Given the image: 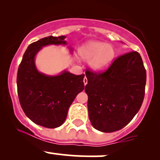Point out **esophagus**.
Returning a JSON list of instances; mask_svg holds the SVG:
<instances>
[{"label": "esophagus", "mask_w": 160, "mask_h": 160, "mask_svg": "<svg viewBox=\"0 0 160 160\" xmlns=\"http://www.w3.org/2000/svg\"><path fill=\"white\" fill-rule=\"evenodd\" d=\"M83 83H84V85H86L87 83H88V78H87L86 77L83 78Z\"/></svg>", "instance_id": "1"}]
</instances>
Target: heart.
<instances>
[{
  "label": "heart",
  "mask_w": 160,
  "mask_h": 160,
  "mask_svg": "<svg viewBox=\"0 0 160 160\" xmlns=\"http://www.w3.org/2000/svg\"><path fill=\"white\" fill-rule=\"evenodd\" d=\"M80 56L83 60H92L90 67L93 71L107 70L115 57L114 47L102 42H90L81 48Z\"/></svg>",
  "instance_id": "b5f03b06"
}]
</instances>
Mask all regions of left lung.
I'll use <instances>...</instances> for the list:
<instances>
[{
	"label": "left lung",
	"instance_id": "obj_1",
	"mask_svg": "<svg viewBox=\"0 0 160 160\" xmlns=\"http://www.w3.org/2000/svg\"><path fill=\"white\" fill-rule=\"evenodd\" d=\"M89 118L97 130L122 129L141 108L145 96L146 72L138 52L118 56L107 70L86 71Z\"/></svg>",
	"mask_w": 160,
	"mask_h": 160
}]
</instances>
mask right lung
I'll return each mask as SVG.
<instances>
[{"label": "right lung", "mask_w": 160, "mask_h": 160, "mask_svg": "<svg viewBox=\"0 0 160 160\" xmlns=\"http://www.w3.org/2000/svg\"><path fill=\"white\" fill-rule=\"evenodd\" d=\"M65 38L50 35L30 44L18 70V95L22 110L34 123L49 128L63 124L71 104L84 89V74L64 70L59 75L47 76L35 67V56L43 46L67 45Z\"/></svg>", "instance_id": "obj_1"}]
</instances>
